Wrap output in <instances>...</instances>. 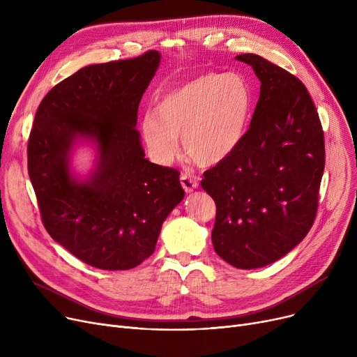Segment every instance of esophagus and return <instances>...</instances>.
Returning a JSON list of instances; mask_svg holds the SVG:
<instances>
[{"mask_svg":"<svg viewBox=\"0 0 357 357\" xmlns=\"http://www.w3.org/2000/svg\"><path fill=\"white\" fill-rule=\"evenodd\" d=\"M179 179H181V185H182V188L185 190V192H192L198 186V181L192 175L183 174V175H181Z\"/></svg>","mask_w":357,"mask_h":357,"instance_id":"1","label":"esophagus"}]
</instances>
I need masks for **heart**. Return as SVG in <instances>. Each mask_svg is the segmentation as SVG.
<instances>
[{"label":"heart","instance_id":"1","mask_svg":"<svg viewBox=\"0 0 357 357\" xmlns=\"http://www.w3.org/2000/svg\"><path fill=\"white\" fill-rule=\"evenodd\" d=\"M253 104V88L243 75L202 72L162 93L153 116L143 121V139L152 156L167 163L182 135L185 155L199 166H213L241 143Z\"/></svg>","mask_w":357,"mask_h":357}]
</instances>
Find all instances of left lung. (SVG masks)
<instances>
[{
    "label": "left lung",
    "mask_w": 357,
    "mask_h": 357,
    "mask_svg": "<svg viewBox=\"0 0 357 357\" xmlns=\"http://www.w3.org/2000/svg\"><path fill=\"white\" fill-rule=\"evenodd\" d=\"M250 65L260 96L234 152L204 172L215 202L211 238L234 268L256 269L289 253L312 227L324 172V131L305 85L259 54Z\"/></svg>",
    "instance_id": "1"
}]
</instances>
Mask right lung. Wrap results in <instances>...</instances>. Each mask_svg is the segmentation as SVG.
Returning <instances> with one entry per match:
<instances>
[{
  "instance_id": "1",
  "label": "right lung",
  "mask_w": 357,
  "mask_h": 357,
  "mask_svg": "<svg viewBox=\"0 0 357 357\" xmlns=\"http://www.w3.org/2000/svg\"><path fill=\"white\" fill-rule=\"evenodd\" d=\"M159 62V52L147 50L85 66L54 85L36 112L27 166L42 222L53 240L93 268L140 265L185 195L176 169L144 159L136 128ZM79 135L99 144V166L86 183L68 174L70 147Z\"/></svg>"
}]
</instances>
